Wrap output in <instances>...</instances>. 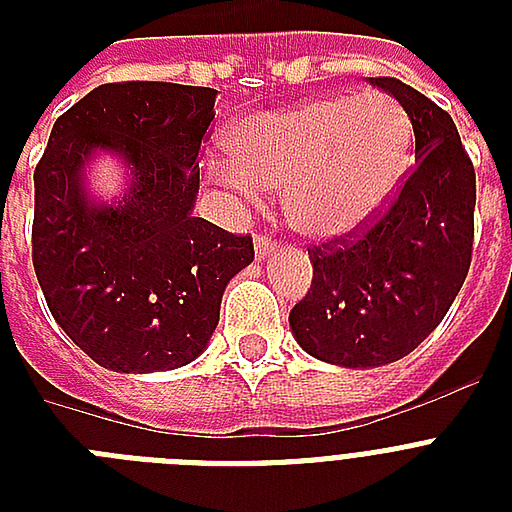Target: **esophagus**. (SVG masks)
<instances>
[{"mask_svg":"<svg viewBox=\"0 0 512 512\" xmlns=\"http://www.w3.org/2000/svg\"><path fill=\"white\" fill-rule=\"evenodd\" d=\"M276 252H279L276 241L265 239V236H257V241H255L257 260H268V257H276Z\"/></svg>","mask_w":512,"mask_h":512,"instance_id":"1","label":"esophagus"}]
</instances>
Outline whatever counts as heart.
Returning <instances> with one entry per match:
<instances>
[{"mask_svg": "<svg viewBox=\"0 0 512 512\" xmlns=\"http://www.w3.org/2000/svg\"><path fill=\"white\" fill-rule=\"evenodd\" d=\"M209 170L244 196L281 191L289 225L337 239L377 215L409 167L412 122L385 92L329 95L233 124Z\"/></svg>", "mask_w": 512, "mask_h": 512, "instance_id": "b5f03b06", "label": "heart"}]
</instances>
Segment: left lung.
<instances>
[{"label":"left lung","instance_id":"left-lung-1","mask_svg":"<svg viewBox=\"0 0 512 512\" xmlns=\"http://www.w3.org/2000/svg\"><path fill=\"white\" fill-rule=\"evenodd\" d=\"M369 82L409 116L414 170L364 233L308 249L311 289L289 313L300 348L345 369L409 356L452 308L473 255L476 172L452 116L398 79Z\"/></svg>","mask_w":512,"mask_h":512}]
</instances>
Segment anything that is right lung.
I'll return each instance as SVG.
<instances>
[{
  "label": "right lung",
  "instance_id": "1",
  "mask_svg": "<svg viewBox=\"0 0 512 512\" xmlns=\"http://www.w3.org/2000/svg\"><path fill=\"white\" fill-rule=\"evenodd\" d=\"M215 98L170 82L100 84L55 122L36 164V279L60 329L111 372L199 358L228 281L255 260L249 236L191 215ZM103 153L128 175L111 202L89 191Z\"/></svg>",
  "mask_w": 512,
  "mask_h": 512
}]
</instances>
